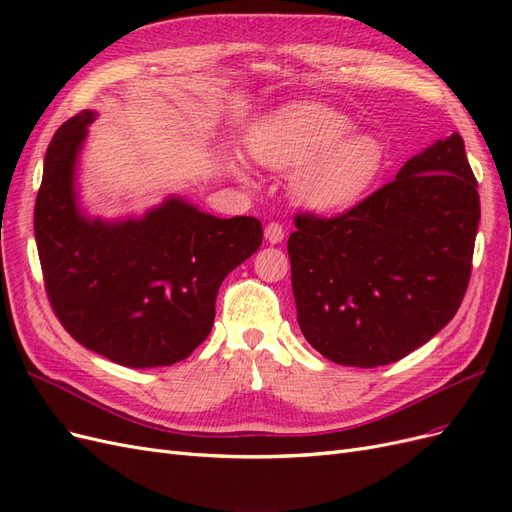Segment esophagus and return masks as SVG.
<instances>
[{
    "instance_id": "1",
    "label": "esophagus",
    "mask_w": 512,
    "mask_h": 512,
    "mask_svg": "<svg viewBox=\"0 0 512 512\" xmlns=\"http://www.w3.org/2000/svg\"><path fill=\"white\" fill-rule=\"evenodd\" d=\"M265 239H267L271 245L282 243V241H284V228H282V224L271 222V224L265 228Z\"/></svg>"
}]
</instances>
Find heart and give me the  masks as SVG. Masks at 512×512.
Instances as JSON below:
<instances>
[{
  "label": "heart",
  "instance_id": "obj_1",
  "mask_svg": "<svg viewBox=\"0 0 512 512\" xmlns=\"http://www.w3.org/2000/svg\"><path fill=\"white\" fill-rule=\"evenodd\" d=\"M350 130L352 119L327 104H288L258 123L252 156L271 170H294L290 194L299 205L344 211L367 194L384 162L378 136Z\"/></svg>",
  "mask_w": 512,
  "mask_h": 512
}]
</instances>
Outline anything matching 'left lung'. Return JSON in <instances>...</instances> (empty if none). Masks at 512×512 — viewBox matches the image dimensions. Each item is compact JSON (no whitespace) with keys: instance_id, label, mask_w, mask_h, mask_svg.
<instances>
[{"instance_id":"8db88e82","label":"left lung","mask_w":512,"mask_h":512,"mask_svg":"<svg viewBox=\"0 0 512 512\" xmlns=\"http://www.w3.org/2000/svg\"><path fill=\"white\" fill-rule=\"evenodd\" d=\"M478 183L455 132L339 218L297 215L288 239L303 337L337 365H389L453 320L480 220Z\"/></svg>"}]
</instances>
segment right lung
<instances>
[{"label":"right lung","mask_w":512,"mask_h":512,"mask_svg":"<svg viewBox=\"0 0 512 512\" xmlns=\"http://www.w3.org/2000/svg\"><path fill=\"white\" fill-rule=\"evenodd\" d=\"M96 117L87 108L68 119L44 156L34 232L46 294L87 350L134 369L173 365L211 333L224 277L258 250L262 226L175 194L143 215H89L76 177Z\"/></svg>","instance_id":"right-lung-1"}]
</instances>
